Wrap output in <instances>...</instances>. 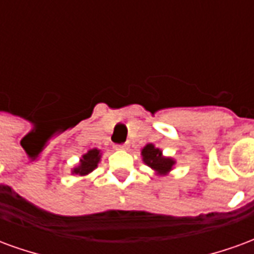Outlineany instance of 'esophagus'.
<instances>
[{
  "label": "esophagus",
  "instance_id": "esophagus-1",
  "mask_svg": "<svg viewBox=\"0 0 254 254\" xmlns=\"http://www.w3.org/2000/svg\"><path fill=\"white\" fill-rule=\"evenodd\" d=\"M127 147H129V144H127V143L116 144V145H114V148H116V149H127Z\"/></svg>",
  "mask_w": 254,
  "mask_h": 254
}]
</instances>
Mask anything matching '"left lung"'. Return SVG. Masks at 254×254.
<instances>
[{
    "label": "left lung",
    "mask_w": 254,
    "mask_h": 254,
    "mask_svg": "<svg viewBox=\"0 0 254 254\" xmlns=\"http://www.w3.org/2000/svg\"><path fill=\"white\" fill-rule=\"evenodd\" d=\"M143 159L148 166H151L154 170L159 171L162 174H165L167 171L171 170V166L174 165V162L169 158H163L162 152L159 149L155 148L152 144L145 145L143 149Z\"/></svg>",
    "instance_id": "obj_1"
}]
</instances>
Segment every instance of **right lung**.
<instances>
[{
    "instance_id": "1",
    "label": "right lung",
    "mask_w": 254,
    "mask_h": 254,
    "mask_svg": "<svg viewBox=\"0 0 254 254\" xmlns=\"http://www.w3.org/2000/svg\"><path fill=\"white\" fill-rule=\"evenodd\" d=\"M100 159V154L98 149H91L87 154L84 155L83 159H81V163L78 166L77 169H74V174H78V176H87L88 173L94 170L95 167L98 166V162Z\"/></svg>"
}]
</instances>
